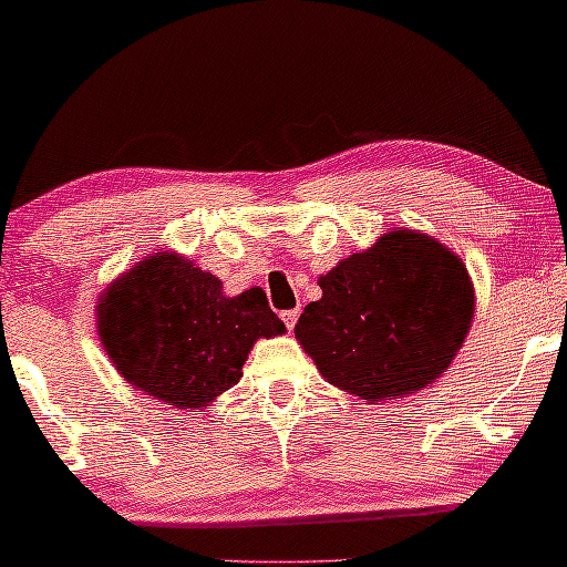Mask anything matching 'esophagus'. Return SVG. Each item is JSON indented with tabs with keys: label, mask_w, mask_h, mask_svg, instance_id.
<instances>
[{
	"label": "esophagus",
	"mask_w": 567,
	"mask_h": 567,
	"mask_svg": "<svg viewBox=\"0 0 567 567\" xmlns=\"http://www.w3.org/2000/svg\"><path fill=\"white\" fill-rule=\"evenodd\" d=\"M281 320H284V324H286V328H289V332H291L293 324H297V320H299V309H289V312H284Z\"/></svg>",
	"instance_id": "1"
}]
</instances>
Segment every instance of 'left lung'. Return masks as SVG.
Instances as JSON below:
<instances>
[{"instance_id": "obj_1", "label": "left lung", "mask_w": 567, "mask_h": 567, "mask_svg": "<svg viewBox=\"0 0 567 567\" xmlns=\"http://www.w3.org/2000/svg\"><path fill=\"white\" fill-rule=\"evenodd\" d=\"M297 340L330 384L374 405L436 382L467 338L475 286L429 235L398 229L320 276Z\"/></svg>"}]
</instances>
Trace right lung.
I'll use <instances>...</instances> for the list:
<instances>
[{
  "instance_id": "right-lung-1",
  "label": "right lung",
  "mask_w": 567,
  "mask_h": 567,
  "mask_svg": "<svg viewBox=\"0 0 567 567\" xmlns=\"http://www.w3.org/2000/svg\"><path fill=\"white\" fill-rule=\"evenodd\" d=\"M286 332L266 291L237 297L177 252H154L97 301V336L128 384L165 405L206 408L243 377L258 338Z\"/></svg>"
}]
</instances>
